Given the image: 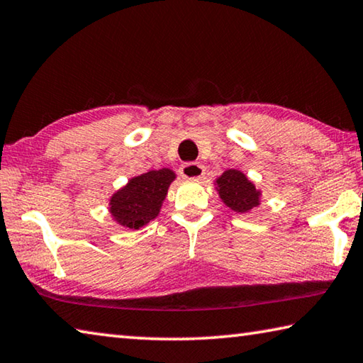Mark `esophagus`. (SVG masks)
Here are the masks:
<instances>
[{
    "instance_id": "obj_1",
    "label": "esophagus",
    "mask_w": 363,
    "mask_h": 363,
    "mask_svg": "<svg viewBox=\"0 0 363 363\" xmlns=\"http://www.w3.org/2000/svg\"><path fill=\"white\" fill-rule=\"evenodd\" d=\"M204 172H206V169L198 162H186L180 167V175L183 178H191V180L201 178L202 175H204Z\"/></svg>"
}]
</instances>
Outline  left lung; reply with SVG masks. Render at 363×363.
<instances>
[{
  "instance_id": "8db88e82",
  "label": "left lung",
  "mask_w": 363,
  "mask_h": 363,
  "mask_svg": "<svg viewBox=\"0 0 363 363\" xmlns=\"http://www.w3.org/2000/svg\"><path fill=\"white\" fill-rule=\"evenodd\" d=\"M218 193L234 212H249L258 206V191L239 170H226L218 180Z\"/></svg>"
}]
</instances>
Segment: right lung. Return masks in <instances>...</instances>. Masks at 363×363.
Instances as JSON below:
<instances>
[{
	"label": "right lung",
	"mask_w": 363,
	"mask_h": 363,
	"mask_svg": "<svg viewBox=\"0 0 363 363\" xmlns=\"http://www.w3.org/2000/svg\"><path fill=\"white\" fill-rule=\"evenodd\" d=\"M169 169L151 170L148 174L132 178L129 185L111 198L110 211L121 225L138 230L140 226L156 218L167 188L174 180Z\"/></svg>",
	"instance_id": "add662e5"
}]
</instances>
